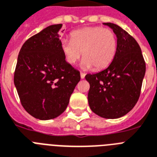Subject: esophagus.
Instances as JSON below:
<instances>
[{"mask_svg": "<svg viewBox=\"0 0 157 157\" xmlns=\"http://www.w3.org/2000/svg\"><path fill=\"white\" fill-rule=\"evenodd\" d=\"M85 75H86V74H84V73H80V77H81V78H84Z\"/></svg>", "mask_w": 157, "mask_h": 157, "instance_id": "34e87169", "label": "esophagus"}]
</instances>
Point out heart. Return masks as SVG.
Wrapping results in <instances>:
<instances>
[{
    "mask_svg": "<svg viewBox=\"0 0 157 157\" xmlns=\"http://www.w3.org/2000/svg\"><path fill=\"white\" fill-rule=\"evenodd\" d=\"M66 62L75 65L83 56L82 67L99 71L107 67L115 57L117 39L113 31L101 27H89L71 33V40H61Z\"/></svg>",
    "mask_w": 157,
    "mask_h": 157,
    "instance_id": "b5f03b06",
    "label": "heart"
}]
</instances>
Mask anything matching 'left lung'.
<instances>
[{
    "instance_id": "left-lung-1",
    "label": "left lung",
    "mask_w": 157,
    "mask_h": 157,
    "mask_svg": "<svg viewBox=\"0 0 157 157\" xmlns=\"http://www.w3.org/2000/svg\"><path fill=\"white\" fill-rule=\"evenodd\" d=\"M117 38L115 57L108 68L85 78L90 84L88 103L98 116L115 119L126 115L140 98L146 64L137 41L125 30L105 22Z\"/></svg>"
}]
</instances>
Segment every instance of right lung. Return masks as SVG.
Wrapping results in <instances>:
<instances>
[{
	"mask_svg": "<svg viewBox=\"0 0 157 157\" xmlns=\"http://www.w3.org/2000/svg\"><path fill=\"white\" fill-rule=\"evenodd\" d=\"M51 25L29 38L17 57L13 82L24 109L40 120H49L66 109L80 81L79 71L66 61L59 31Z\"/></svg>",
	"mask_w": 157,
	"mask_h": 157,
	"instance_id": "right-lung-1",
	"label": "right lung"
}]
</instances>
